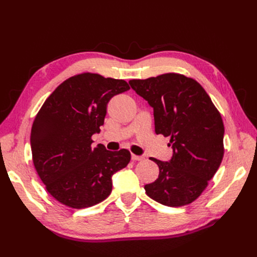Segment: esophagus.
I'll return each instance as SVG.
<instances>
[{"mask_svg":"<svg viewBox=\"0 0 257 257\" xmlns=\"http://www.w3.org/2000/svg\"><path fill=\"white\" fill-rule=\"evenodd\" d=\"M132 160H134V161H142V160H144V158L141 157V155L132 154Z\"/></svg>","mask_w":257,"mask_h":257,"instance_id":"1","label":"esophagus"}]
</instances>
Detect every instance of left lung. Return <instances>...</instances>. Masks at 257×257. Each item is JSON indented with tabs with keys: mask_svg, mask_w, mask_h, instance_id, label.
<instances>
[{
	"mask_svg": "<svg viewBox=\"0 0 257 257\" xmlns=\"http://www.w3.org/2000/svg\"><path fill=\"white\" fill-rule=\"evenodd\" d=\"M130 84L153 108L155 133L170 137L169 162L151 158L159 178L145 185L147 195L168 207L193 203L207 188L224 155L221 113L193 78L167 73Z\"/></svg>",
	"mask_w": 257,
	"mask_h": 257,
	"instance_id": "1",
	"label": "left lung"
}]
</instances>
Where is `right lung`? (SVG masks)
Here are the masks:
<instances>
[{"instance_id": "add662e5", "label": "right lung", "mask_w": 257, "mask_h": 257, "mask_svg": "<svg viewBox=\"0 0 257 257\" xmlns=\"http://www.w3.org/2000/svg\"><path fill=\"white\" fill-rule=\"evenodd\" d=\"M130 89L122 79L83 73L62 82L45 100L31 130V150L46 190L61 204L81 209L106 199L111 177L126 167V149L92 146L110 98Z\"/></svg>"}]
</instances>
